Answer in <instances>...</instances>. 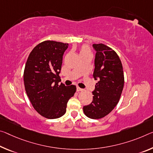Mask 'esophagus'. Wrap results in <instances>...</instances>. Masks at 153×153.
<instances>
[{"instance_id": "34e87169", "label": "esophagus", "mask_w": 153, "mask_h": 153, "mask_svg": "<svg viewBox=\"0 0 153 153\" xmlns=\"http://www.w3.org/2000/svg\"><path fill=\"white\" fill-rule=\"evenodd\" d=\"M76 90H77V92H79V91H83V89L81 88H79V87H77Z\"/></svg>"}]
</instances>
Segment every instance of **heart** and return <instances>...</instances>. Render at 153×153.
I'll return each mask as SVG.
<instances>
[{
	"mask_svg": "<svg viewBox=\"0 0 153 153\" xmlns=\"http://www.w3.org/2000/svg\"><path fill=\"white\" fill-rule=\"evenodd\" d=\"M80 54H91V50L90 48L87 45H83L80 49Z\"/></svg>",
	"mask_w": 153,
	"mask_h": 153,
	"instance_id": "heart-1",
	"label": "heart"
}]
</instances>
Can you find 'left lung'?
Instances as JSON below:
<instances>
[{
	"label": "left lung",
	"mask_w": 153,
	"mask_h": 153,
	"mask_svg": "<svg viewBox=\"0 0 153 153\" xmlns=\"http://www.w3.org/2000/svg\"><path fill=\"white\" fill-rule=\"evenodd\" d=\"M96 51L93 77L98 80L91 104L83 107L86 116L99 119L110 113L119 101L124 87L123 65L118 54L110 47L93 44Z\"/></svg>",
	"instance_id": "8db88e82"
}]
</instances>
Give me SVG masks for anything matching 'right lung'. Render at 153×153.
<instances>
[{
  "instance_id": "right-lung-1",
  "label": "right lung",
  "mask_w": 153,
  "mask_h": 153,
  "mask_svg": "<svg viewBox=\"0 0 153 153\" xmlns=\"http://www.w3.org/2000/svg\"><path fill=\"white\" fill-rule=\"evenodd\" d=\"M68 45L54 41L39 43L31 51L25 65L26 94L35 110L48 119L63 116L68 101L76 91L74 85H59L62 56Z\"/></svg>"
}]
</instances>
